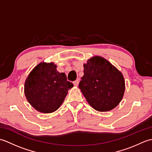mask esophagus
<instances>
[{"mask_svg": "<svg viewBox=\"0 0 152 152\" xmlns=\"http://www.w3.org/2000/svg\"><path fill=\"white\" fill-rule=\"evenodd\" d=\"M73 83H74V85L75 86H78V83H79V80H75V81L73 82Z\"/></svg>", "mask_w": 152, "mask_h": 152, "instance_id": "obj_1", "label": "esophagus"}]
</instances>
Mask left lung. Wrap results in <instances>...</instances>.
I'll return each mask as SVG.
<instances>
[{
	"mask_svg": "<svg viewBox=\"0 0 152 152\" xmlns=\"http://www.w3.org/2000/svg\"><path fill=\"white\" fill-rule=\"evenodd\" d=\"M83 66L84 75L79 88L89 104L99 112L110 111L117 106L125 91L120 71L99 56L91 58Z\"/></svg>",
	"mask_w": 152,
	"mask_h": 152,
	"instance_id": "8db88e82",
	"label": "left lung"
}]
</instances>
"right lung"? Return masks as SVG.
I'll use <instances>...</instances> for the list:
<instances>
[{"label": "right lung", "mask_w": 152, "mask_h": 152, "mask_svg": "<svg viewBox=\"0 0 152 152\" xmlns=\"http://www.w3.org/2000/svg\"><path fill=\"white\" fill-rule=\"evenodd\" d=\"M53 63H40L28 74L25 95L32 106L40 112L51 113L60 107L68 91L74 86L64 73H60Z\"/></svg>", "instance_id": "add662e5"}]
</instances>
